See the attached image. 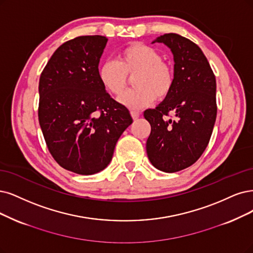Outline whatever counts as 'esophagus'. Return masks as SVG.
<instances>
[{"mask_svg":"<svg viewBox=\"0 0 253 253\" xmlns=\"http://www.w3.org/2000/svg\"><path fill=\"white\" fill-rule=\"evenodd\" d=\"M130 115H131V117H132L133 120H136V119H138V117H139V112H138V111H135V110H131V111H130Z\"/></svg>","mask_w":253,"mask_h":253,"instance_id":"1","label":"esophagus"}]
</instances>
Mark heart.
Segmentation results:
<instances>
[{"label":"heart","mask_w":253,"mask_h":253,"mask_svg":"<svg viewBox=\"0 0 253 253\" xmlns=\"http://www.w3.org/2000/svg\"><path fill=\"white\" fill-rule=\"evenodd\" d=\"M133 79L132 90L124 93L119 102L132 109H143L156 100L170 95L175 83L174 70L163 61L162 54L150 45L131 43L122 51L118 61L107 60L98 70L102 86L114 96H121L127 86V76Z\"/></svg>","instance_id":"obj_1"}]
</instances>
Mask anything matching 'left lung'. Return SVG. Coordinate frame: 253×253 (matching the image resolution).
I'll list each match as a JSON object with an SVG mask.
<instances>
[{"label": "left lung", "mask_w": 253, "mask_h": 253, "mask_svg": "<svg viewBox=\"0 0 253 253\" xmlns=\"http://www.w3.org/2000/svg\"><path fill=\"white\" fill-rule=\"evenodd\" d=\"M154 42L171 49L175 83L161 104L144 111L151 125L146 149L156 169L174 173L197 162L209 145L217 117L216 78L205 55L192 41L168 33ZM169 112H174L175 120L165 119Z\"/></svg>", "instance_id": "obj_1"}]
</instances>
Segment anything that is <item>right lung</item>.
<instances>
[{
  "label": "right lung",
  "instance_id": "right-lung-1",
  "mask_svg": "<svg viewBox=\"0 0 253 253\" xmlns=\"http://www.w3.org/2000/svg\"><path fill=\"white\" fill-rule=\"evenodd\" d=\"M107 41L87 35L65 42L40 79L39 121L45 144L60 167L80 175L104 170L118 139L132 124L129 110L98 77Z\"/></svg>",
  "mask_w": 253,
  "mask_h": 253
}]
</instances>
